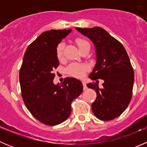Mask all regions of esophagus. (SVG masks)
Segmentation results:
<instances>
[{"label":"esophagus","mask_w":147,"mask_h":147,"mask_svg":"<svg viewBox=\"0 0 147 147\" xmlns=\"http://www.w3.org/2000/svg\"><path fill=\"white\" fill-rule=\"evenodd\" d=\"M82 84H83V89H84V90H87V86H86V83L84 81H82Z\"/></svg>","instance_id":"obj_1"}]
</instances>
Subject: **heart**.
Segmentation results:
<instances>
[{"label": "heart", "mask_w": 147, "mask_h": 147, "mask_svg": "<svg viewBox=\"0 0 147 147\" xmlns=\"http://www.w3.org/2000/svg\"><path fill=\"white\" fill-rule=\"evenodd\" d=\"M76 43L80 50H81L84 45L88 44V42L84 40L78 38V39L76 40ZM64 47L65 45L63 42H60L57 45V50H56V55H57V57L58 58V60L63 59ZM87 69H88V67L87 65L84 64H80V63H72L67 68V71L69 75L78 78H82L84 74H85V72H87Z\"/></svg>", "instance_id": "obj_1"}]
</instances>
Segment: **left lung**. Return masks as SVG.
Masks as SVG:
<instances>
[{
    "mask_svg": "<svg viewBox=\"0 0 147 147\" xmlns=\"http://www.w3.org/2000/svg\"><path fill=\"white\" fill-rule=\"evenodd\" d=\"M94 44L96 63L89 78L104 81L98 84L88 83L87 87L95 90L96 100L92 109L98 119L109 121L119 117L128 107L132 96L134 70L124 46L100 27L76 28Z\"/></svg>",
    "mask_w": 147,
    "mask_h": 147,
    "instance_id": "8db88e82",
    "label": "left lung"
}]
</instances>
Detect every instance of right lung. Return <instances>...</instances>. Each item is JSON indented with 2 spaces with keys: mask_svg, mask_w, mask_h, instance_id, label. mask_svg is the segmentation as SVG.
Wrapping results in <instances>:
<instances>
[{
  "mask_svg": "<svg viewBox=\"0 0 147 147\" xmlns=\"http://www.w3.org/2000/svg\"><path fill=\"white\" fill-rule=\"evenodd\" d=\"M72 29L42 32L28 47L20 69L22 97L38 121L50 126L63 122L71 114V103L82 92V83L67 78L55 84L53 70L59 65L56 50Z\"/></svg>",
  "mask_w": 147,
  "mask_h": 147,
  "instance_id": "1",
  "label": "right lung"
}]
</instances>
